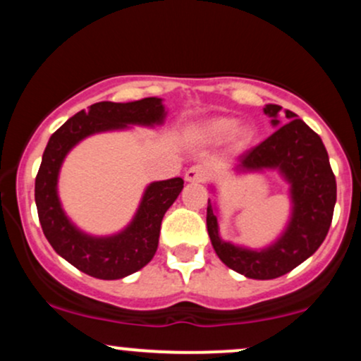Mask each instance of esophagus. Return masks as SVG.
I'll return each mask as SVG.
<instances>
[{"instance_id": "1", "label": "esophagus", "mask_w": 361, "mask_h": 361, "mask_svg": "<svg viewBox=\"0 0 361 361\" xmlns=\"http://www.w3.org/2000/svg\"><path fill=\"white\" fill-rule=\"evenodd\" d=\"M205 178H207V169L204 166H200V164L192 166L185 173V180L190 181V183H202V181H205Z\"/></svg>"}]
</instances>
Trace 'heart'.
I'll return each mask as SVG.
<instances>
[{"label":"heart","mask_w":361,"mask_h":361,"mask_svg":"<svg viewBox=\"0 0 361 361\" xmlns=\"http://www.w3.org/2000/svg\"><path fill=\"white\" fill-rule=\"evenodd\" d=\"M195 134H197L198 139L209 144H221L231 137L234 149H246L251 144L252 137H255V132H252L251 127H238V122L229 117H215L205 120L204 123L197 127Z\"/></svg>","instance_id":"heart-1"}]
</instances>
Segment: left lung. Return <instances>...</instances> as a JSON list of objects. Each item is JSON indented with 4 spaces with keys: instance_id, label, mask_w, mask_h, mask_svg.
<instances>
[{
    "instance_id": "left-lung-1",
    "label": "left lung",
    "mask_w": 361,
    "mask_h": 361,
    "mask_svg": "<svg viewBox=\"0 0 361 361\" xmlns=\"http://www.w3.org/2000/svg\"><path fill=\"white\" fill-rule=\"evenodd\" d=\"M280 110V105L264 106V114L273 117V126L280 123L276 120ZM285 117L288 122L251 151L244 152L235 166L238 173L279 169L290 183L292 219L279 241L261 251L222 241L210 198L207 205V231L215 252L224 264L247 279L271 280L292 271L319 250L333 221L336 178L324 144L293 111L285 110Z\"/></svg>"
}]
</instances>
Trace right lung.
Returning a JSON list of instances; mask_svg holds the SVG:
<instances>
[{
    "label": "right lung",
    "instance_id": "obj_1",
    "mask_svg": "<svg viewBox=\"0 0 361 361\" xmlns=\"http://www.w3.org/2000/svg\"><path fill=\"white\" fill-rule=\"evenodd\" d=\"M161 102V98L151 97L130 103H94L88 111H78L57 128L44 151L35 178V204L40 226L57 255L94 279H123L146 267L157 250L161 221L183 190V180L171 178L151 183L127 229L110 238H93L76 229L62 210L57 197L61 164L66 154L91 134L127 126L163 123L166 111Z\"/></svg>",
    "mask_w": 361,
    "mask_h": 361
}]
</instances>
